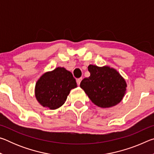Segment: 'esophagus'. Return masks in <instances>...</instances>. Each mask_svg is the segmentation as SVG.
<instances>
[{"mask_svg": "<svg viewBox=\"0 0 154 154\" xmlns=\"http://www.w3.org/2000/svg\"><path fill=\"white\" fill-rule=\"evenodd\" d=\"M82 77L79 78V79H77V85H80V83H81V82H82Z\"/></svg>", "mask_w": 154, "mask_h": 154, "instance_id": "esophagus-1", "label": "esophagus"}]
</instances>
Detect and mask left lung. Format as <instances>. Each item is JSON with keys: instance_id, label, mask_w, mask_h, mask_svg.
I'll list each match as a JSON object with an SVG mask.
<instances>
[{"instance_id": "left-lung-1", "label": "left lung", "mask_w": 154, "mask_h": 154, "mask_svg": "<svg viewBox=\"0 0 154 154\" xmlns=\"http://www.w3.org/2000/svg\"><path fill=\"white\" fill-rule=\"evenodd\" d=\"M88 71L90 76L82 81L80 87L94 105L109 108L121 102L127 84L117 70L108 66L100 67L90 64Z\"/></svg>"}]
</instances>
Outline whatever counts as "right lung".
<instances>
[{
	"instance_id": "1",
	"label": "right lung",
	"mask_w": 154,
	"mask_h": 154,
	"mask_svg": "<svg viewBox=\"0 0 154 154\" xmlns=\"http://www.w3.org/2000/svg\"><path fill=\"white\" fill-rule=\"evenodd\" d=\"M77 86L71 72L64 67H58L44 73L38 79L35 85V97L40 105L54 110L63 105L70 91Z\"/></svg>"
}]
</instances>
